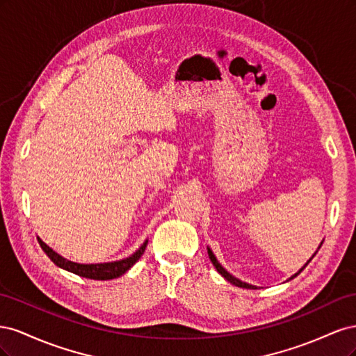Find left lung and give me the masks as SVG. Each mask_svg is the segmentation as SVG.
I'll return each mask as SVG.
<instances>
[{
    "instance_id": "obj_1",
    "label": "left lung",
    "mask_w": 356,
    "mask_h": 356,
    "mask_svg": "<svg viewBox=\"0 0 356 356\" xmlns=\"http://www.w3.org/2000/svg\"><path fill=\"white\" fill-rule=\"evenodd\" d=\"M321 245H322V242H321ZM321 248V246H319ZM318 252V251H316ZM316 252L314 254V255H312V258H314L315 255H316ZM208 255H209V258H211V261H212V264L215 266V268H217V270H218V273L221 275V276H224V279H227V281L230 282V284H233V285H236V286H241V288H248V289H257V286H254V285H250V284H246V282H242L241 281V279H238V277H234L233 275H230L227 270H225V268L218 263V260H217V257H215L213 255V252L209 250V248H208ZM312 258H310V260L303 266V267H301L300 268V270L296 273V275H293V276H291L289 279H294L296 276H298L301 272H303L305 270V267L312 261Z\"/></svg>"
}]
</instances>
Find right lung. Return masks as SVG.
Here are the masks:
<instances>
[{
    "label": "right lung",
    "instance_id": "1",
    "mask_svg": "<svg viewBox=\"0 0 356 356\" xmlns=\"http://www.w3.org/2000/svg\"><path fill=\"white\" fill-rule=\"evenodd\" d=\"M37 239H38L40 246L42 248V251L47 254V257L58 267L65 268V270L79 275V276H83V277L95 279V281H108V279H114V277L124 275L129 268H131L139 260V258H141V255L144 254L145 248H147V243H148V241H145L136 252H134L131 257L123 258V260L111 261V263H98V264H80V263H74L71 260H67V258H63L62 255L53 251L51 248L47 246L40 238H37Z\"/></svg>",
    "mask_w": 356,
    "mask_h": 356
}]
</instances>
